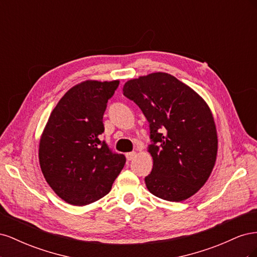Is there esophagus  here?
I'll use <instances>...</instances> for the list:
<instances>
[{
	"instance_id": "obj_1",
	"label": "esophagus",
	"mask_w": 257,
	"mask_h": 257,
	"mask_svg": "<svg viewBox=\"0 0 257 257\" xmlns=\"http://www.w3.org/2000/svg\"><path fill=\"white\" fill-rule=\"evenodd\" d=\"M135 157H136V152H135V151H132V152L126 153V159H127L128 161H132Z\"/></svg>"
}]
</instances>
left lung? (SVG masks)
Wrapping results in <instances>:
<instances>
[{
	"label": "left lung",
	"instance_id": "obj_1",
	"mask_svg": "<svg viewBox=\"0 0 257 257\" xmlns=\"http://www.w3.org/2000/svg\"><path fill=\"white\" fill-rule=\"evenodd\" d=\"M123 95L149 122L153 167L145 178L147 189L168 201L194 195L211 174L217 151L215 124L205 100L166 73L127 81Z\"/></svg>",
	"mask_w": 257,
	"mask_h": 257
}]
</instances>
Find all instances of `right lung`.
Masks as SVG:
<instances>
[{
  "label": "right lung",
  "instance_id": "right-lung-1",
  "mask_svg": "<svg viewBox=\"0 0 257 257\" xmlns=\"http://www.w3.org/2000/svg\"><path fill=\"white\" fill-rule=\"evenodd\" d=\"M119 84H77L49 116L40 143V164L46 181L68 204L84 206L107 195L125 165L123 154L100 141L107 103Z\"/></svg>",
  "mask_w": 257,
  "mask_h": 257
}]
</instances>
